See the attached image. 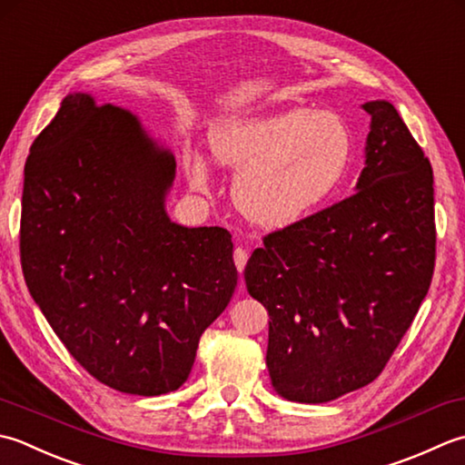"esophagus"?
I'll return each mask as SVG.
<instances>
[{
	"label": "esophagus",
	"mask_w": 465,
	"mask_h": 465,
	"mask_svg": "<svg viewBox=\"0 0 465 465\" xmlns=\"http://www.w3.org/2000/svg\"><path fill=\"white\" fill-rule=\"evenodd\" d=\"M232 259H234V264H236V271L242 272L246 261H249V254H246L242 246H236L234 252H232ZM241 291H242V282H241Z\"/></svg>",
	"instance_id": "1"
}]
</instances>
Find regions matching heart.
I'll use <instances>...</instances> for the list:
<instances>
[{"instance_id": "b5f03b06", "label": "heart", "mask_w": 465, "mask_h": 465, "mask_svg": "<svg viewBox=\"0 0 465 465\" xmlns=\"http://www.w3.org/2000/svg\"><path fill=\"white\" fill-rule=\"evenodd\" d=\"M221 166L239 170L232 198L251 223L282 229L307 219L337 191L351 164L353 134L333 110L287 108L224 120L208 130ZM184 170L196 191L211 176L201 153L186 150Z\"/></svg>"}]
</instances>
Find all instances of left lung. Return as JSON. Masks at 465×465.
<instances>
[{
  "label": "left lung",
  "mask_w": 465,
  "mask_h": 465,
  "mask_svg": "<svg viewBox=\"0 0 465 465\" xmlns=\"http://www.w3.org/2000/svg\"><path fill=\"white\" fill-rule=\"evenodd\" d=\"M371 116L351 196L269 232L244 267L269 311L267 367L289 401L361 390L400 345L435 267L433 170L393 104Z\"/></svg>",
  "instance_id": "8db88e82"
}]
</instances>
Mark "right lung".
Instances as JSON below:
<instances>
[{"label":"right lung","mask_w":465,"mask_h":465,"mask_svg":"<svg viewBox=\"0 0 465 465\" xmlns=\"http://www.w3.org/2000/svg\"><path fill=\"white\" fill-rule=\"evenodd\" d=\"M174 174L134 114L82 92L25 160V285L75 361L122 393L178 390L239 279L229 231L170 221Z\"/></svg>","instance_id":"add662e5"}]
</instances>
